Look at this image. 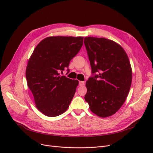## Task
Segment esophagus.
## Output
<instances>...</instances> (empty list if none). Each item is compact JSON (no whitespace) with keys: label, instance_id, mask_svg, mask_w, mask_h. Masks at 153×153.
<instances>
[{"label":"esophagus","instance_id":"34e87169","mask_svg":"<svg viewBox=\"0 0 153 153\" xmlns=\"http://www.w3.org/2000/svg\"><path fill=\"white\" fill-rule=\"evenodd\" d=\"M85 85V82L83 81H80L79 82V85L80 86H84Z\"/></svg>","mask_w":153,"mask_h":153}]
</instances>
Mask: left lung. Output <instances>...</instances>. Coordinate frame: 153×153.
Segmentation results:
<instances>
[{"mask_svg":"<svg viewBox=\"0 0 153 153\" xmlns=\"http://www.w3.org/2000/svg\"><path fill=\"white\" fill-rule=\"evenodd\" d=\"M84 44L94 74L86 82L84 98L92 112L107 117L126 101L132 80L131 64L125 50L112 40L86 37Z\"/></svg>","mask_w":153,"mask_h":153,"instance_id":"1","label":"left lung"}]
</instances>
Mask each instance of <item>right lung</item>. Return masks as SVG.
<instances>
[{"instance_id":"obj_1","label":"right lung","mask_w":153,"mask_h":153,"mask_svg":"<svg viewBox=\"0 0 153 153\" xmlns=\"http://www.w3.org/2000/svg\"><path fill=\"white\" fill-rule=\"evenodd\" d=\"M83 41V37H48L36 46L29 59L25 72L27 85L36 108L47 116L63 114L71 103L78 81L60 74L79 52Z\"/></svg>"}]
</instances>
